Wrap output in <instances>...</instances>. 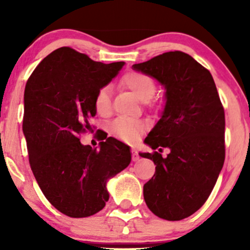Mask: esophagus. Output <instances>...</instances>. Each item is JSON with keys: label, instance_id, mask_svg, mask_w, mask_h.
<instances>
[{"label": "esophagus", "instance_id": "obj_1", "mask_svg": "<svg viewBox=\"0 0 250 250\" xmlns=\"http://www.w3.org/2000/svg\"><path fill=\"white\" fill-rule=\"evenodd\" d=\"M139 159H140V156H139L138 150L133 148L132 149V160H133V162H138Z\"/></svg>", "mask_w": 250, "mask_h": 250}]
</instances>
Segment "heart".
Returning a JSON list of instances; mask_svg holds the SVG:
<instances>
[{
	"mask_svg": "<svg viewBox=\"0 0 250 250\" xmlns=\"http://www.w3.org/2000/svg\"><path fill=\"white\" fill-rule=\"evenodd\" d=\"M121 83L123 86L132 91L135 97L142 102L149 101L156 92V84L152 78L142 73H136V71L127 73L123 76ZM94 104L98 114L102 116L108 115L111 109L110 88L108 86L100 88L95 97ZM143 129H145V124L141 121L126 118L116 119L110 127L112 135L126 142L136 141Z\"/></svg>",
	"mask_w": 250,
	"mask_h": 250,
	"instance_id": "1",
	"label": "heart"
}]
</instances>
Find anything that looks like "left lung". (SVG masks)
Instances as JSON below:
<instances>
[{
  "mask_svg": "<svg viewBox=\"0 0 250 250\" xmlns=\"http://www.w3.org/2000/svg\"><path fill=\"white\" fill-rule=\"evenodd\" d=\"M132 68L155 78L165 88L162 117L146 136L150 148L171 152H140L151 159L156 172L143 197L156 216L183 220L209 197L225 158L224 109L213 76L189 54L166 52Z\"/></svg>",
  "mask_w": 250,
  "mask_h": 250,
  "instance_id": "8db88e82",
  "label": "left lung"
}]
</instances>
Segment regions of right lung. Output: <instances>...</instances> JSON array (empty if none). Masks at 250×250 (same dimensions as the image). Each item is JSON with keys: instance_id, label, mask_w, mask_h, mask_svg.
I'll use <instances>...</instances> for the list:
<instances>
[{"instance_id": "1", "label": "right lung", "mask_w": 250, "mask_h": 250, "mask_svg": "<svg viewBox=\"0 0 250 250\" xmlns=\"http://www.w3.org/2000/svg\"><path fill=\"white\" fill-rule=\"evenodd\" d=\"M124 64L98 62L63 46L44 58L27 81L22 131L30 168L46 199L67 216L100 211L109 199L108 180L131 163L129 146L111 136L99 149L78 138L91 128L99 90Z\"/></svg>"}]
</instances>
